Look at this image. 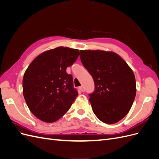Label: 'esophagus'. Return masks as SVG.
<instances>
[{
	"label": "esophagus",
	"mask_w": 159,
	"mask_h": 159,
	"mask_svg": "<svg viewBox=\"0 0 159 159\" xmlns=\"http://www.w3.org/2000/svg\"><path fill=\"white\" fill-rule=\"evenodd\" d=\"M79 88H80V89L81 91H82V92H84V91H85V88H84V86H80V87Z\"/></svg>",
	"instance_id": "1"
}]
</instances>
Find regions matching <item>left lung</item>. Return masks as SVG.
Segmentation results:
<instances>
[{
  "label": "left lung",
  "mask_w": 159,
  "mask_h": 159,
  "mask_svg": "<svg viewBox=\"0 0 159 159\" xmlns=\"http://www.w3.org/2000/svg\"><path fill=\"white\" fill-rule=\"evenodd\" d=\"M80 58L94 80L95 91L89 99L94 114L103 123H117L129 113L135 98L133 70L113 52L80 50Z\"/></svg>",
  "instance_id": "8db88e82"
}]
</instances>
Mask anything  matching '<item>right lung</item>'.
I'll return each mask as SVG.
<instances>
[{
    "instance_id": "obj_1",
    "label": "right lung",
    "mask_w": 159,
    "mask_h": 159,
    "mask_svg": "<svg viewBox=\"0 0 159 159\" xmlns=\"http://www.w3.org/2000/svg\"><path fill=\"white\" fill-rule=\"evenodd\" d=\"M79 55L78 49L60 46L42 52L28 66L22 80L23 95L38 119L46 123L56 121L78 95L66 68Z\"/></svg>"
}]
</instances>
